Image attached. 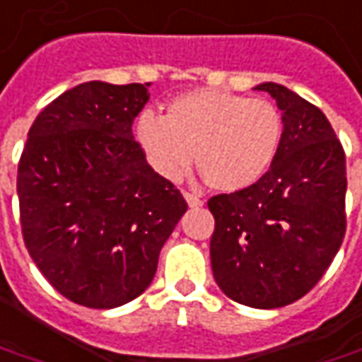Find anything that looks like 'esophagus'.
I'll return each instance as SVG.
<instances>
[{
	"label": "esophagus",
	"instance_id": "esophagus-1",
	"mask_svg": "<svg viewBox=\"0 0 362 362\" xmlns=\"http://www.w3.org/2000/svg\"><path fill=\"white\" fill-rule=\"evenodd\" d=\"M184 198H186L188 206H192V208H200L202 204H204V200H202L200 196H196V194H192V192H184Z\"/></svg>",
	"mask_w": 362,
	"mask_h": 362
}]
</instances>
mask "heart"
I'll return each mask as SVG.
<instances>
[{"instance_id": "heart-1", "label": "heart", "mask_w": 362, "mask_h": 362, "mask_svg": "<svg viewBox=\"0 0 362 362\" xmlns=\"http://www.w3.org/2000/svg\"><path fill=\"white\" fill-rule=\"evenodd\" d=\"M136 140L152 168L178 180L196 166L208 186L238 192L262 180L284 140V117L274 103L228 90H190L172 98L166 117L144 110Z\"/></svg>"}]
</instances>
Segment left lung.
Here are the masks:
<instances>
[{
	"instance_id": "8db88e82",
	"label": "left lung",
	"mask_w": 362,
	"mask_h": 362,
	"mask_svg": "<svg viewBox=\"0 0 362 362\" xmlns=\"http://www.w3.org/2000/svg\"><path fill=\"white\" fill-rule=\"evenodd\" d=\"M284 110V140L262 180L208 200L216 284L235 303L275 309L325 275L346 232L345 150L323 110L264 83Z\"/></svg>"
}]
</instances>
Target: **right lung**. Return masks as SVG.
I'll return each instance as SVG.
<instances>
[{"label":"right lung","mask_w":362,"mask_h":362,"mask_svg":"<svg viewBox=\"0 0 362 362\" xmlns=\"http://www.w3.org/2000/svg\"><path fill=\"white\" fill-rule=\"evenodd\" d=\"M148 87L77 85L49 103L27 134L17 168L23 242L73 303L112 309L139 297L188 210L132 136Z\"/></svg>","instance_id":"1"}]
</instances>
